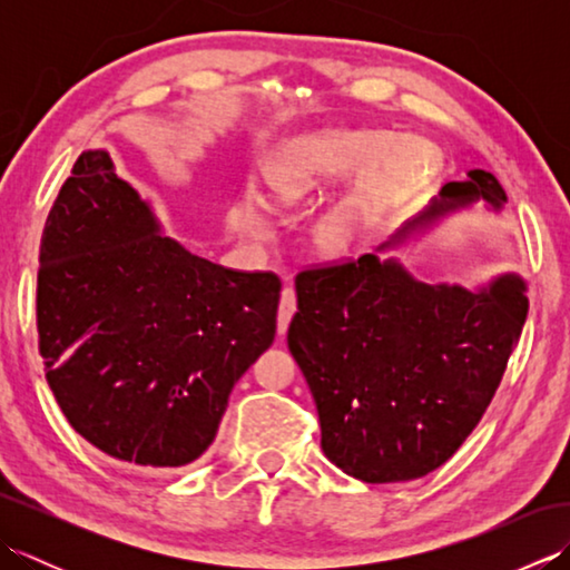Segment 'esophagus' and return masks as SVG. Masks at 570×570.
<instances>
[{"label":"esophagus","mask_w":570,"mask_h":570,"mask_svg":"<svg viewBox=\"0 0 570 570\" xmlns=\"http://www.w3.org/2000/svg\"><path fill=\"white\" fill-rule=\"evenodd\" d=\"M294 313H296V292H294V286H284L282 304H278V318H276L278 335L286 333V328H288V323H292Z\"/></svg>","instance_id":"1"}]
</instances>
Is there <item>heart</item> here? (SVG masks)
Masks as SVG:
<instances>
[{"instance_id": "heart-1", "label": "heart", "mask_w": 570, "mask_h": 570, "mask_svg": "<svg viewBox=\"0 0 570 570\" xmlns=\"http://www.w3.org/2000/svg\"><path fill=\"white\" fill-rule=\"evenodd\" d=\"M415 156L409 167L405 159ZM431 159L419 141L396 139L390 129H328L288 139L264 159V180L282 203H301L357 170L347 196L313 225V245L328 259H345L357 249L377 215L404 196L429 171ZM252 208H254V200ZM254 233H264L259 215Z\"/></svg>"}]
</instances>
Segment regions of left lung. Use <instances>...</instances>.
<instances>
[{
  "instance_id": "1",
  "label": "left lung",
  "mask_w": 570,
  "mask_h": 570,
  "mask_svg": "<svg viewBox=\"0 0 570 570\" xmlns=\"http://www.w3.org/2000/svg\"><path fill=\"white\" fill-rule=\"evenodd\" d=\"M478 200L502 210L507 193L472 168L380 249ZM524 292L514 274L485 288L423 284L377 254L301 272L286 341L316 399L325 458L362 482L443 465L498 392L527 321Z\"/></svg>"
}]
</instances>
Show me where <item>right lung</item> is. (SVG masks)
Wrapping results in <instances>:
<instances>
[{
	"label": "right lung",
	"mask_w": 570,
	"mask_h": 570,
	"mask_svg": "<svg viewBox=\"0 0 570 570\" xmlns=\"http://www.w3.org/2000/svg\"><path fill=\"white\" fill-rule=\"evenodd\" d=\"M278 294L276 274L225 269L161 235L110 154L82 151L41 237L46 382L102 453L147 470L188 465L274 343Z\"/></svg>",
	"instance_id": "add662e5"
}]
</instances>
